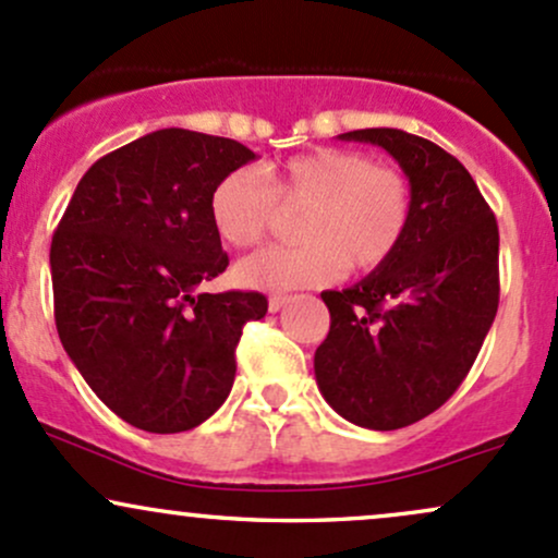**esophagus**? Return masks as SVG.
<instances>
[{"label":"esophagus","mask_w":558,"mask_h":558,"mask_svg":"<svg viewBox=\"0 0 558 558\" xmlns=\"http://www.w3.org/2000/svg\"><path fill=\"white\" fill-rule=\"evenodd\" d=\"M289 299L291 296H286V293H275V296H269V312H280L286 307V304H289Z\"/></svg>","instance_id":"34e87169"}]
</instances>
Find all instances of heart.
Returning <instances> with one entry per match:
<instances>
[{
  "label": "heart",
  "mask_w": 558,
  "mask_h": 558,
  "mask_svg": "<svg viewBox=\"0 0 558 558\" xmlns=\"http://www.w3.org/2000/svg\"><path fill=\"white\" fill-rule=\"evenodd\" d=\"M275 204L304 206L302 246L265 248L235 265L246 289L289 291L323 286L352 272L384 267L405 241L413 195L402 171L373 163L365 153L317 148L267 171L235 169L211 190L209 217L217 235L238 248L265 238Z\"/></svg>",
  "instance_id": "heart-1"
}]
</instances>
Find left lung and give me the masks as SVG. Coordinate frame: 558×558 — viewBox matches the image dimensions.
<instances>
[{
	"mask_svg": "<svg viewBox=\"0 0 558 558\" xmlns=\"http://www.w3.org/2000/svg\"><path fill=\"white\" fill-rule=\"evenodd\" d=\"M378 145L410 182L402 246L344 291H323L330 330L317 389L349 424L391 432L450 400L498 312V222L471 174L439 145L378 126L339 134Z\"/></svg>",
	"mask_w": 558,
	"mask_h": 558,
	"instance_id": "1",
	"label": "left lung"
}]
</instances>
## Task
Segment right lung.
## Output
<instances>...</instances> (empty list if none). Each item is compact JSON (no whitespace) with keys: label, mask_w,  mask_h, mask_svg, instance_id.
<instances>
[{"label":"right lung","mask_w":558,"mask_h":558,"mask_svg":"<svg viewBox=\"0 0 558 558\" xmlns=\"http://www.w3.org/2000/svg\"><path fill=\"white\" fill-rule=\"evenodd\" d=\"M256 153L228 137L158 130L82 177L52 235L54 326L89 389L126 424L177 434L204 424L235 381L256 291L195 293L228 267L211 190Z\"/></svg>","instance_id":"obj_1"}]
</instances>
